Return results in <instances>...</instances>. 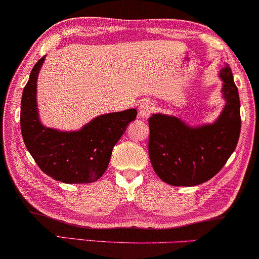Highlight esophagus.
Segmentation results:
<instances>
[{
    "label": "esophagus",
    "instance_id": "1",
    "mask_svg": "<svg viewBox=\"0 0 259 259\" xmlns=\"http://www.w3.org/2000/svg\"><path fill=\"white\" fill-rule=\"evenodd\" d=\"M154 109V106L152 103L150 102V101H145V102H142L141 105H140V108H139V115L141 118H144V119H146L151 115V113L153 112Z\"/></svg>",
    "mask_w": 259,
    "mask_h": 259
}]
</instances>
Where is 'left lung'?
I'll use <instances>...</instances> for the list:
<instances>
[{
  "label": "left lung",
  "mask_w": 259,
  "mask_h": 259,
  "mask_svg": "<svg viewBox=\"0 0 259 259\" xmlns=\"http://www.w3.org/2000/svg\"><path fill=\"white\" fill-rule=\"evenodd\" d=\"M225 100L217 120L200 126L180 118L152 114L148 154L156 174L173 186H195L212 179L236 148L241 129L239 91L227 64L219 70Z\"/></svg>",
  "instance_id": "8db88e82"
}]
</instances>
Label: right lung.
<instances>
[{
	"label": "right lung",
	"instance_id": "obj_1",
	"mask_svg": "<svg viewBox=\"0 0 259 259\" xmlns=\"http://www.w3.org/2000/svg\"><path fill=\"white\" fill-rule=\"evenodd\" d=\"M45 61L32 68L22 96L20 130L28 151L38 168L65 184H88L102 177L112 150L138 115L135 108L108 113L92 119L78 132H61L40 121L36 102V81Z\"/></svg>",
	"mask_w": 259,
	"mask_h": 259
}]
</instances>
